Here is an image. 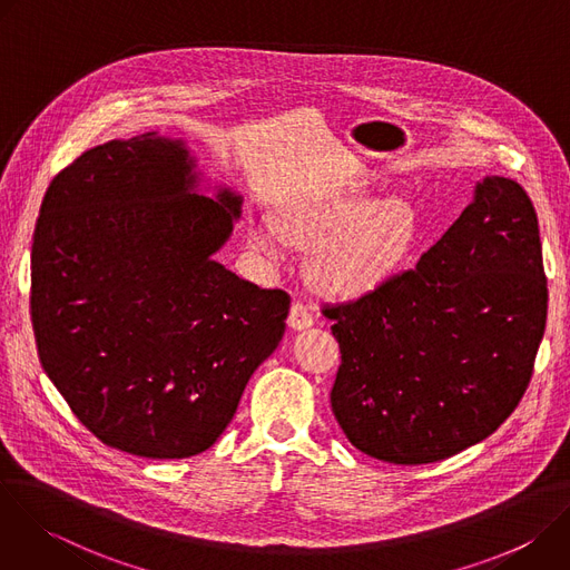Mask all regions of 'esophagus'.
Returning <instances> with one entry per match:
<instances>
[{
    "label": "esophagus",
    "mask_w": 570,
    "mask_h": 570,
    "mask_svg": "<svg viewBox=\"0 0 570 570\" xmlns=\"http://www.w3.org/2000/svg\"><path fill=\"white\" fill-rule=\"evenodd\" d=\"M313 324V315H311V311L306 308V304L304 302H293V306H291V313H288V327L291 330H295V332H302V330H308Z\"/></svg>",
    "instance_id": "1"
}]
</instances>
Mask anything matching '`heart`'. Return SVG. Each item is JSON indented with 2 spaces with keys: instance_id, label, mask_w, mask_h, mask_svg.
I'll return each instance as SVG.
<instances>
[{
  "instance_id": "obj_1",
  "label": "heart",
  "mask_w": 570,
  "mask_h": 570,
  "mask_svg": "<svg viewBox=\"0 0 570 570\" xmlns=\"http://www.w3.org/2000/svg\"><path fill=\"white\" fill-rule=\"evenodd\" d=\"M284 232L299 248H320L313 279L336 295H358L383 284L417 238V216L401 200H379L361 191H332L295 203L284 216ZM253 240L266 253L273 236L264 229Z\"/></svg>"
}]
</instances>
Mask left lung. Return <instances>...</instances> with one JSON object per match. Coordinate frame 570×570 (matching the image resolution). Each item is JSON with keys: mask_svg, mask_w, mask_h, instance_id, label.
Returning <instances> with one entry per match:
<instances>
[{"mask_svg": "<svg viewBox=\"0 0 570 570\" xmlns=\"http://www.w3.org/2000/svg\"><path fill=\"white\" fill-rule=\"evenodd\" d=\"M322 313L341 345L332 409L358 451L429 464L473 446L514 413L546 330L530 196L484 178L415 268Z\"/></svg>", "mask_w": 570, "mask_h": 570, "instance_id": "obj_1", "label": "left lung"}]
</instances>
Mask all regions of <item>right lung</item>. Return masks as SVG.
<instances>
[{
	"label": "right lung",
	"instance_id": "1",
	"mask_svg": "<svg viewBox=\"0 0 570 570\" xmlns=\"http://www.w3.org/2000/svg\"><path fill=\"white\" fill-rule=\"evenodd\" d=\"M191 167L155 132L90 148L51 180L33 234L40 363L80 424L139 458L209 449L291 306L212 259L240 198L194 194Z\"/></svg>",
	"mask_w": 570,
	"mask_h": 570
}]
</instances>
